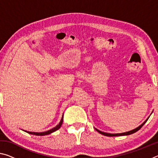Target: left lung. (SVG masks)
<instances>
[{
  "label": "left lung",
  "mask_w": 158,
  "mask_h": 158,
  "mask_svg": "<svg viewBox=\"0 0 158 158\" xmlns=\"http://www.w3.org/2000/svg\"><path fill=\"white\" fill-rule=\"evenodd\" d=\"M148 118H149V117L148 118H147V119L145 121H144V122L142 124H141V125H139V126L138 127L135 128V129H134V130H131V131H128V132H123V133H119V134H110V133H106V132H102V131L99 130H98V129H96V128H95V130H97L99 133H100V134H102V135H105V136H107V137H116V136L130 135H132V134L135 133V132H137V131H138L139 130H140L141 128V127H142L143 125L146 123V122L147 121H148Z\"/></svg>",
  "instance_id": "obj_1"
}]
</instances>
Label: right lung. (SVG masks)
<instances>
[{"label":"right lung","mask_w":158,"mask_h":158,"mask_svg":"<svg viewBox=\"0 0 158 158\" xmlns=\"http://www.w3.org/2000/svg\"><path fill=\"white\" fill-rule=\"evenodd\" d=\"M63 115L62 118H61V120L58 125H57L55 127L52 128V129H51L48 131H46V132H28V131H26L24 130L26 132H27L28 134H31V135H36V136H44V135H49V134L52 133L53 132H55V131L58 130L59 128L61 127V125L63 124Z\"/></svg>","instance_id":"1"}]
</instances>
